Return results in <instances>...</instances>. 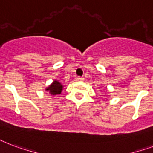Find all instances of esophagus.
Here are the masks:
<instances>
[{"instance_id":"esophagus-1","label":"esophagus","mask_w":153,"mask_h":153,"mask_svg":"<svg viewBox=\"0 0 153 153\" xmlns=\"http://www.w3.org/2000/svg\"><path fill=\"white\" fill-rule=\"evenodd\" d=\"M77 81H79V82H83L84 81V79L82 78V77H78L76 79Z\"/></svg>"}]
</instances>
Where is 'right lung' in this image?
<instances>
[{"label":"right lung","mask_w":153,"mask_h":153,"mask_svg":"<svg viewBox=\"0 0 153 153\" xmlns=\"http://www.w3.org/2000/svg\"><path fill=\"white\" fill-rule=\"evenodd\" d=\"M45 91L49 92V94L51 95H57L61 94L62 91L63 90V85L58 80H53L49 87L45 88Z\"/></svg>","instance_id":"1"}]
</instances>
